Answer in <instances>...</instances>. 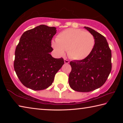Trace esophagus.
Segmentation results:
<instances>
[{
    "label": "esophagus",
    "mask_w": 123,
    "mask_h": 123,
    "mask_svg": "<svg viewBox=\"0 0 123 123\" xmlns=\"http://www.w3.org/2000/svg\"><path fill=\"white\" fill-rule=\"evenodd\" d=\"M64 63H67V64H68V63H69V61H68V60H67L66 59H64Z\"/></svg>",
    "instance_id": "esophagus-1"
}]
</instances>
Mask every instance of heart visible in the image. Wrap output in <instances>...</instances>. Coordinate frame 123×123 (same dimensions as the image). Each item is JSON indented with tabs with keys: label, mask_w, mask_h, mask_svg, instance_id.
Listing matches in <instances>:
<instances>
[{
	"label": "heart",
	"mask_w": 123,
	"mask_h": 123,
	"mask_svg": "<svg viewBox=\"0 0 123 123\" xmlns=\"http://www.w3.org/2000/svg\"><path fill=\"white\" fill-rule=\"evenodd\" d=\"M95 39L90 32L78 29H68L58 35L51 46L58 55L63 56L66 51L68 56L75 60H81L91 54Z\"/></svg>",
	"instance_id": "obj_1"
}]
</instances>
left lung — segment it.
Masks as SVG:
<instances>
[{
    "label": "left lung",
    "mask_w": 123,
    "mask_h": 123,
    "mask_svg": "<svg viewBox=\"0 0 123 123\" xmlns=\"http://www.w3.org/2000/svg\"><path fill=\"white\" fill-rule=\"evenodd\" d=\"M84 28L94 37V47L86 58L70 62L72 70L69 75L70 87L80 92H88L101 87L112 69L111 50L106 39L93 29Z\"/></svg>",
    "instance_id": "obj_1"
}]
</instances>
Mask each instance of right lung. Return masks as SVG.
Wrapping results in <instances>:
<instances>
[{
	"label": "right lung",
	"instance_id": "obj_1",
	"mask_svg": "<svg viewBox=\"0 0 123 123\" xmlns=\"http://www.w3.org/2000/svg\"><path fill=\"white\" fill-rule=\"evenodd\" d=\"M55 27L45 25L24 32L15 50L14 69L22 84L35 91L51 86L55 74L64 64L62 58L55 59L51 41Z\"/></svg>",
	"mask_w": 123,
	"mask_h": 123
}]
</instances>
